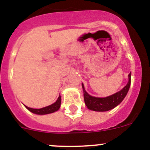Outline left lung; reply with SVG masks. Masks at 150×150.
Wrapping results in <instances>:
<instances>
[{
  "label": "left lung",
  "instance_id": "left-lung-1",
  "mask_svg": "<svg viewBox=\"0 0 150 150\" xmlns=\"http://www.w3.org/2000/svg\"><path fill=\"white\" fill-rule=\"evenodd\" d=\"M131 73L130 72L128 75V83L121 91L105 98H98L91 96L86 91L83 84H82L83 89L84 102L86 107L89 110L97 112L108 111L115 108L123 100L129 90L130 86H131Z\"/></svg>",
  "mask_w": 150,
  "mask_h": 150
}]
</instances>
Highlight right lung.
Here are the masks:
<instances>
[{
  "label": "right lung",
  "instance_id": "obj_1",
  "mask_svg": "<svg viewBox=\"0 0 150 150\" xmlns=\"http://www.w3.org/2000/svg\"><path fill=\"white\" fill-rule=\"evenodd\" d=\"M60 105H61V96H59L58 99L57 100V102L55 103L51 104V105L48 106V107H43L41 109H33L30 108V107H27L25 106L27 109L28 110H30V112H32L33 113L37 115H46V114H49V113L54 112L57 111V110L59 109Z\"/></svg>",
  "mask_w": 150,
  "mask_h": 150
}]
</instances>
